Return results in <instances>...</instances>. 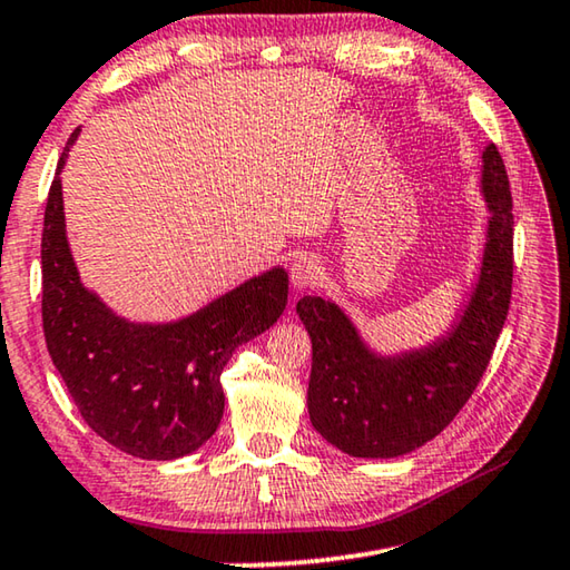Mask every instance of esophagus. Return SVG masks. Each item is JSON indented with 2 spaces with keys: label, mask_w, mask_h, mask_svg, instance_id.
Instances as JSON below:
<instances>
[{
  "label": "esophagus",
  "mask_w": 570,
  "mask_h": 570,
  "mask_svg": "<svg viewBox=\"0 0 570 570\" xmlns=\"http://www.w3.org/2000/svg\"><path fill=\"white\" fill-rule=\"evenodd\" d=\"M322 282V266L312 258H299L292 266V286L296 292H304V288H314Z\"/></svg>",
  "instance_id": "34e87169"
}]
</instances>
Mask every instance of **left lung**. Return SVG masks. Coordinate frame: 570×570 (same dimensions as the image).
<instances>
[{"label":"left lung","mask_w":570,"mask_h":570,"mask_svg":"<svg viewBox=\"0 0 570 570\" xmlns=\"http://www.w3.org/2000/svg\"><path fill=\"white\" fill-rule=\"evenodd\" d=\"M482 161L490 228L480 282L446 337L405 355L377 357L340 306L322 296L296 304L312 337V426L350 456H401L439 436L490 365L510 309L514 218L508 169L494 144Z\"/></svg>","instance_id":"obj_1"}]
</instances>
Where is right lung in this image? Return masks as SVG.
Instances as JSON below:
<instances>
[{
  "label": "right lung",
  "instance_id": "right-lung-1",
  "mask_svg": "<svg viewBox=\"0 0 570 570\" xmlns=\"http://www.w3.org/2000/svg\"><path fill=\"white\" fill-rule=\"evenodd\" d=\"M62 149L42 228V330L52 365L83 421L139 459H179L200 449L223 419L220 373L236 347L286 309L288 276L271 268L171 324H134L80 284L62 215Z\"/></svg>",
  "mask_w": 570,
  "mask_h": 570
}]
</instances>
